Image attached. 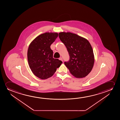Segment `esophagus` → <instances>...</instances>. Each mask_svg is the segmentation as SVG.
<instances>
[{"instance_id": "34e87169", "label": "esophagus", "mask_w": 120, "mask_h": 120, "mask_svg": "<svg viewBox=\"0 0 120 120\" xmlns=\"http://www.w3.org/2000/svg\"><path fill=\"white\" fill-rule=\"evenodd\" d=\"M59 59L60 60H61V61H62V62H63V60L62 58L60 57L59 58Z\"/></svg>"}]
</instances>
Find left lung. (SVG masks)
Returning a JSON list of instances; mask_svg holds the SVG:
<instances>
[{"instance_id":"8db88e82","label":"left lung","mask_w":120,"mask_h":120,"mask_svg":"<svg viewBox=\"0 0 120 120\" xmlns=\"http://www.w3.org/2000/svg\"><path fill=\"white\" fill-rule=\"evenodd\" d=\"M59 36L70 56L69 61L64 64L75 77H85L92 70L94 63V52L90 43L85 38L71 32H60Z\"/></svg>"}]
</instances>
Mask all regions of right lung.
Wrapping results in <instances>:
<instances>
[{
  "label": "right lung",
  "mask_w": 120,
  "mask_h": 120,
  "mask_svg": "<svg viewBox=\"0 0 120 120\" xmlns=\"http://www.w3.org/2000/svg\"><path fill=\"white\" fill-rule=\"evenodd\" d=\"M57 33L47 32L35 38L29 45L27 59L34 74L42 79L50 77L62 62L53 57L50 45L57 38Z\"/></svg>",
  "instance_id": "add662e5"
}]
</instances>
